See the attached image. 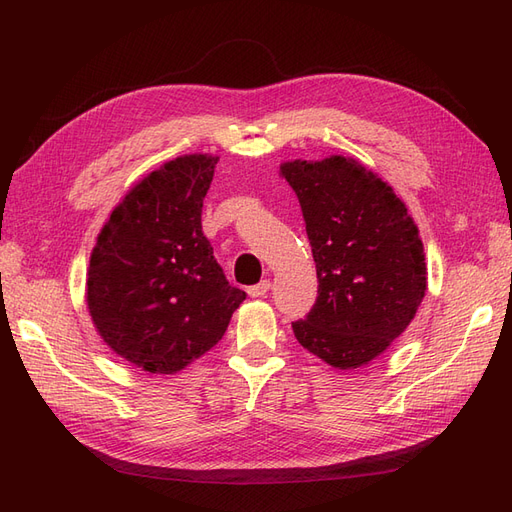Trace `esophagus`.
<instances>
[{
  "instance_id": "esophagus-1",
  "label": "esophagus",
  "mask_w": 512,
  "mask_h": 512,
  "mask_svg": "<svg viewBox=\"0 0 512 512\" xmlns=\"http://www.w3.org/2000/svg\"><path fill=\"white\" fill-rule=\"evenodd\" d=\"M269 288H271V282L269 280H262V282H258L256 286H250L247 288V294H250V297H265V294L269 292Z\"/></svg>"
}]
</instances>
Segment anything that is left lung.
Returning a JSON list of instances; mask_svg holds the SVG:
<instances>
[{"label": "left lung", "mask_w": 512, "mask_h": 512, "mask_svg": "<svg viewBox=\"0 0 512 512\" xmlns=\"http://www.w3.org/2000/svg\"><path fill=\"white\" fill-rule=\"evenodd\" d=\"M280 173L299 198L318 275L316 303L292 322L294 337L335 369L367 365L425 297L418 228L391 185L352 158L292 160Z\"/></svg>", "instance_id": "8db88e82"}]
</instances>
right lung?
<instances>
[{
    "label": "right lung",
    "instance_id": "right-lung-1",
    "mask_svg": "<svg viewBox=\"0 0 512 512\" xmlns=\"http://www.w3.org/2000/svg\"><path fill=\"white\" fill-rule=\"evenodd\" d=\"M218 156L166 162L123 196L87 269V307L104 344L149 374H177L226 333L245 292L203 235Z\"/></svg>",
    "mask_w": 512,
    "mask_h": 512
}]
</instances>
